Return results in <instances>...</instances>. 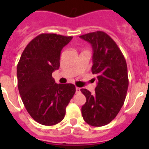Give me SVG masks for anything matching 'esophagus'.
<instances>
[{
	"instance_id": "esophagus-1",
	"label": "esophagus",
	"mask_w": 149,
	"mask_h": 149,
	"mask_svg": "<svg viewBox=\"0 0 149 149\" xmlns=\"http://www.w3.org/2000/svg\"><path fill=\"white\" fill-rule=\"evenodd\" d=\"M80 92H81V88L76 86V93H80Z\"/></svg>"
}]
</instances>
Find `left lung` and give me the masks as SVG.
Returning a JSON list of instances; mask_svg holds the SVG:
<instances>
[{
    "label": "left lung",
    "mask_w": 149,
    "mask_h": 149,
    "mask_svg": "<svg viewBox=\"0 0 149 149\" xmlns=\"http://www.w3.org/2000/svg\"><path fill=\"white\" fill-rule=\"evenodd\" d=\"M93 50L92 72L97 76L95 93L81 89L86 101L81 112L84 121L94 127L115 119L124 104L128 88L126 60L113 39L103 31L80 36Z\"/></svg>",
    "instance_id": "8db88e82"
}]
</instances>
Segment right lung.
<instances>
[{
	"label": "right lung",
	"instance_id": "1",
	"mask_svg": "<svg viewBox=\"0 0 149 149\" xmlns=\"http://www.w3.org/2000/svg\"><path fill=\"white\" fill-rule=\"evenodd\" d=\"M72 39L42 33L26 46L17 65L18 88L30 116L43 125H54L65 116L75 93L74 84H57L52 73L60 67L61 51Z\"/></svg>",
	"mask_w": 149,
	"mask_h": 149
}]
</instances>
